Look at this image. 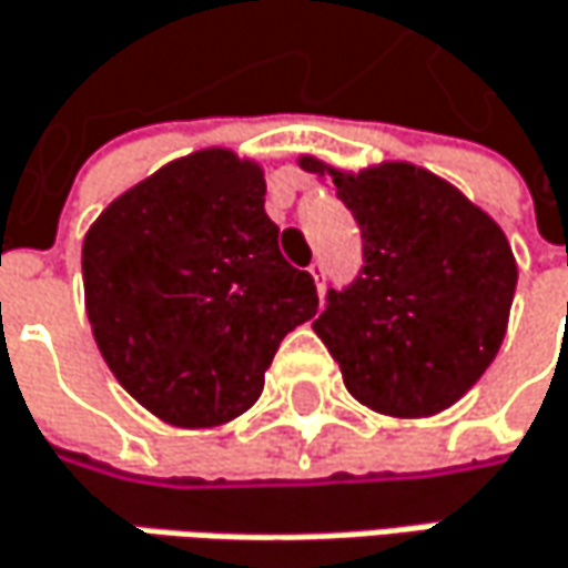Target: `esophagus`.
<instances>
[{
	"instance_id": "34e87169",
	"label": "esophagus",
	"mask_w": 568,
	"mask_h": 568,
	"mask_svg": "<svg viewBox=\"0 0 568 568\" xmlns=\"http://www.w3.org/2000/svg\"><path fill=\"white\" fill-rule=\"evenodd\" d=\"M308 273H312V280H315L317 285V295H321V288H324V266H321V263H312Z\"/></svg>"
}]
</instances>
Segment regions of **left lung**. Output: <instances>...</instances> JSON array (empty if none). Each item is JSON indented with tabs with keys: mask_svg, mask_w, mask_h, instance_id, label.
<instances>
[{
	"mask_svg": "<svg viewBox=\"0 0 568 568\" xmlns=\"http://www.w3.org/2000/svg\"><path fill=\"white\" fill-rule=\"evenodd\" d=\"M363 234V270L312 324L356 402L392 417L450 408L505 341L517 263L505 231L456 185L412 166L344 173L315 156Z\"/></svg>",
	"mask_w": 568,
	"mask_h": 568,
	"instance_id": "obj_1",
	"label": "left lung"
}]
</instances>
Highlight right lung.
Instances as JSON below:
<instances>
[{
	"instance_id": "add662e5",
	"label": "right lung",
	"mask_w": 568,
	"mask_h": 568,
	"mask_svg": "<svg viewBox=\"0 0 568 568\" xmlns=\"http://www.w3.org/2000/svg\"><path fill=\"white\" fill-rule=\"evenodd\" d=\"M260 163L209 148L160 166L83 241L85 315L131 398L176 427L244 415L283 337L317 312L288 266Z\"/></svg>"
}]
</instances>
